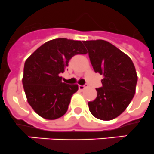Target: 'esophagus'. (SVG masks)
<instances>
[{"label": "esophagus", "mask_w": 154, "mask_h": 154, "mask_svg": "<svg viewBox=\"0 0 154 154\" xmlns=\"http://www.w3.org/2000/svg\"><path fill=\"white\" fill-rule=\"evenodd\" d=\"M87 86V84H84V85H79V89L80 90V91H83V90Z\"/></svg>", "instance_id": "esophagus-1"}]
</instances>
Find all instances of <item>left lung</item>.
<instances>
[{
	"mask_svg": "<svg viewBox=\"0 0 154 154\" xmlns=\"http://www.w3.org/2000/svg\"><path fill=\"white\" fill-rule=\"evenodd\" d=\"M96 73L103 75L97 96L88 102L94 117L110 120L121 114L135 94L137 75L131 59L110 43L103 40L84 41Z\"/></svg>",
	"mask_w": 154,
	"mask_h": 154,
	"instance_id": "left-lung-1",
	"label": "left lung"
}]
</instances>
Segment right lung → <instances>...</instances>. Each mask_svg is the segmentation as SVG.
I'll list each match as a JSON object with an SVG mask.
<instances>
[{
  "label": "right lung",
  "instance_id": "1",
  "mask_svg": "<svg viewBox=\"0 0 154 154\" xmlns=\"http://www.w3.org/2000/svg\"><path fill=\"white\" fill-rule=\"evenodd\" d=\"M87 53L81 41L57 38L41 45L26 60L23 89L27 102L39 116L55 120L66 113L78 85L63 83L60 74L74 55Z\"/></svg>",
  "mask_w": 154,
  "mask_h": 154
}]
</instances>
